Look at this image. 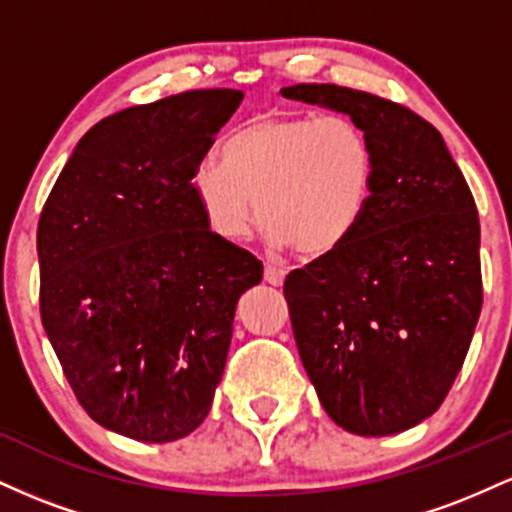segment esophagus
<instances>
[{
	"instance_id": "esophagus-1",
	"label": "esophagus",
	"mask_w": 512,
	"mask_h": 512,
	"mask_svg": "<svg viewBox=\"0 0 512 512\" xmlns=\"http://www.w3.org/2000/svg\"><path fill=\"white\" fill-rule=\"evenodd\" d=\"M286 279V272L281 267H276V264H264V281H267L269 286H281Z\"/></svg>"
}]
</instances>
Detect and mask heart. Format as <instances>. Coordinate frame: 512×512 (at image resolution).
<instances>
[{"instance_id": "obj_1", "label": "heart", "mask_w": 512, "mask_h": 512, "mask_svg": "<svg viewBox=\"0 0 512 512\" xmlns=\"http://www.w3.org/2000/svg\"><path fill=\"white\" fill-rule=\"evenodd\" d=\"M373 178V142L356 120L298 113L245 122L221 161L197 163L187 187L214 236L240 240L257 209L274 248L322 257L356 231Z\"/></svg>"}]
</instances>
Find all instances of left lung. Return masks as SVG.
I'll use <instances>...</instances> for the list:
<instances>
[{"mask_svg": "<svg viewBox=\"0 0 512 512\" xmlns=\"http://www.w3.org/2000/svg\"><path fill=\"white\" fill-rule=\"evenodd\" d=\"M368 132L375 178L349 240L286 276L298 354L334 424L392 436L443 404L481 313L479 214L431 122L334 84L281 88Z\"/></svg>", "mask_w": 512, "mask_h": 512, "instance_id": "obj_1", "label": "left lung"}]
</instances>
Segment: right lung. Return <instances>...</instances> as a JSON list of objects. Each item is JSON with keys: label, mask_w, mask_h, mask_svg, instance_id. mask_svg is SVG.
<instances>
[{"label": "right lung", "mask_w": 512, "mask_h": 512, "mask_svg": "<svg viewBox=\"0 0 512 512\" xmlns=\"http://www.w3.org/2000/svg\"><path fill=\"white\" fill-rule=\"evenodd\" d=\"M240 101L204 88L105 117L40 214L43 327L81 407L120 436L170 443L202 424L238 298L262 281L187 187Z\"/></svg>", "instance_id": "1"}]
</instances>
